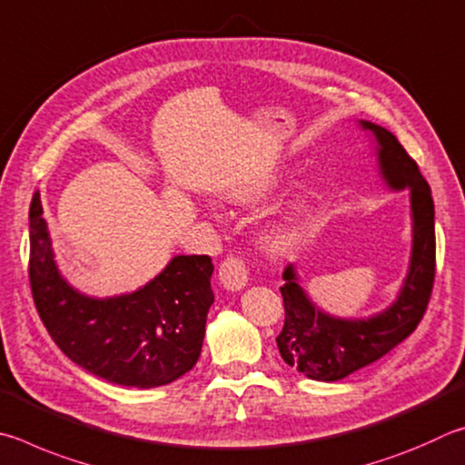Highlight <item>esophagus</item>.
<instances>
[{"label":"esophagus","mask_w":465,"mask_h":465,"mask_svg":"<svg viewBox=\"0 0 465 465\" xmlns=\"http://www.w3.org/2000/svg\"><path fill=\"white\" fill-rule=\"evenodd\" d=\"M247 280H249V272H247V265L242 262L241 257H226L223 263L218 267V282L223 283L224 290H231V292H239L247 286Z\"/></svg>","instance_id":"obj_1"}]
</instances>
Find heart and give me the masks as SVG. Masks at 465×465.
I'll list each match as a JSON object with an SVG mask.
<instances>
[{
    "label": "heart",
    "mask_w": 465,
    "mask_h": 465,
    "mask_svg": "<svg viewBox=\"0 0 465 465\" xmlns=\"http://www.w3.org/2000/svg\"><path fill=\"white\" fill-rule=\"evenodd\" d=\"M275 182L272 179H251V182H241L237 185L228 187L226 200L239 206H255V203L263 202L267 195L273 192ZM308 231V223L304 216V208L296 206L290 214L275 224L270 232L265 234V249L273 255L288 253L290 249H294L300 241L304 239Z\"/></svg>",
    "instance_id": "obj_1"
}]
</instances>
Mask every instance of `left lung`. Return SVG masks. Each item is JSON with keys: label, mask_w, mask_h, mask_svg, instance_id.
<instances>
[{"label": "left lung", "mask_w": 465, "mask_h": 465, "mask_svg": "<svg viewBox=\"0 0 465 465\" xmlns=\"http://www.w3.org/2000/svg\"><path fill=\"white\" fill-rule=\"evenodd\" d=\"M376 138L380 173L390 190L411 192L412 251L409 273L398 298L386 311L370 319H337L322 312L300 286L294 265L283 270L280 288L286 321L278 335V349L290 368L306 378L337 381L392 351L417 329L427 311L435 282V203L419 165L390 130L360 120Z\"/></svg>", "instance_id": "left-lung-1"}]
</instances>
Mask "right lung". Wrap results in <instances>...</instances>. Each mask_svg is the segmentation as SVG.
<instances>
[{
  "label": "right lung",
  "instance_id": "1",
  "mask_svg": "<svg viewBox=\"0 0 465 465\" xmlns=\"http://www.w3.org/2000/svg\"><path fill=\"white\" fill-rule=\"evenodd\" d=\"M212 272L208 255H177L133 294H81L56 267L40 195L32 198L28 273L40 321L73 363L112 384L157 388L193 368L214 302Z\"/></svg>",
  "mask_w": 465,
  "mask_h": 465
}]
</instances>
